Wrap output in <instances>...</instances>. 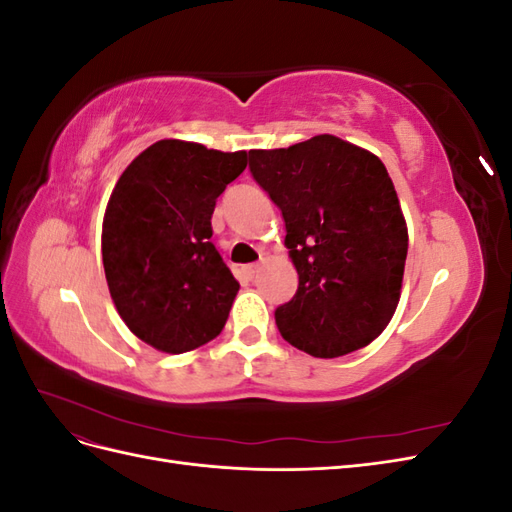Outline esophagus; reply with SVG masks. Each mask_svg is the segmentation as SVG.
Listing matches in <instances>:
<instances>
[{"instance_id":"esophagus-1","label":"esophagus","mask_w":512,"mask_h":512,"mask_svg":"<svg viewBox=\"0 0 512 512\" xmlns=\"http://www.w3.org/2000/svg\"><path fill=\"white\" fill-rule=\"evenodd\" d=\"M260 271V262H252V265H245L243 267V275L247 280H254V275Z\"/></svg>"}]
</instances>
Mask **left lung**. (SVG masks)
Returning <instances> with one entry per match:
<instances>
[{
    "instance_id": "obj_1",
    "label": "left lung",
    "mask_w": 512,
    "mask_h": 512,
    "mask_svg": "<svg viewBox=\"0 0 512 512\" xmlns=\"http://www.w3.org/2000/svg\"><path fill=\"white\" fill-rule=\"evenodd\" d=\"M250 173L282 211L299 273L294 297L275 309L282 337L320 359L374 342L395 314L408 254L384 164L320 134L288 149L250 151Z\"/></svg>"
}]
</instances>
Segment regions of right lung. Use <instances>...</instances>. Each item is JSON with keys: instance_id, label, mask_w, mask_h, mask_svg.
<instances>
[{"instance_id": "obj_1", "label": "right lung", "mask_w": 512, "mask_h": 512, "mask_svg": "<svg viewBox=\"0 0 512 512\" xmlns=\"http://www.w3.org/2000/svg\"><path fill=\"white\" fill-rule=\"evenodd\" d=\"M245 166V151L158 141L119 177L102 262L119 316L149 346L181 354L222 333L239 282L211 243V215Z\"/></svg>"}]
</instances>
